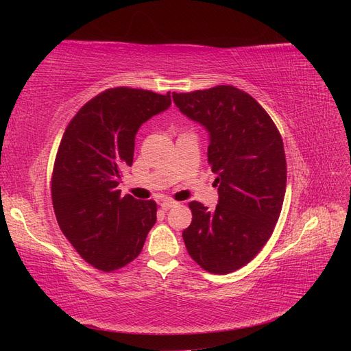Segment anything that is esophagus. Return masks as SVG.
Listing matches in <instances>:
<instances>
[{
  "mask_svg": "<svg viewBox=\"0 0 351 351\" xmlns=\"http://www.w3.org/2000/svg\"><path fill=\"white\" fill-rule=\"evenodd\" d=\"M177 205H178V202H176V200H173V199H165V200L161 202V208H162L164 210L171 209V208H174V206H177Z\"/></svg>",
  "mask_w": 351,
  "mask_h": 351,
  "instance_id": "1",
  "label": "esophagus"
}]
</instances>
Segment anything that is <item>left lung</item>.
<instances>
[{"instance_id":"obj_1","label":"left lung","mask_w":351,"mask_h":351,"mask_svg":"<svg viewBox=\"0 0 351 351\" xmlns=\"http://www.w3.org/2000/svg\"><path fill=\"white\" fill-rule=\"evenodd\" d=\"M173 99L209 132L208 162L219 195L215 210L190 202L184 244L205 271L234 272L261 252L280 218L287 186L282 137L258 101L230 84L173 92Z\"/></svg>"}]
</instances>
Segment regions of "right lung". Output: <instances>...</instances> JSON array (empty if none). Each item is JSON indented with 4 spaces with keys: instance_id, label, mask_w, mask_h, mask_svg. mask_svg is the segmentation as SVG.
<instances>
[{
    "instance_id": "add662e5",
    "label": "right lung",
    "mask_w": 351,
    "mask_h": 351,
    "mask_svg": "<svg viewBox=\"0 0 351 351\" xmlns=\"http://www.w3.org/2000/svg\"><path fill=\"white\" fill-rule=\"evenodd\" d=\"M171 105L169 92L110 88L73 117L60 142L51 196L62 234L93 268L117 271L139 256L156 222V202L121 196V169L133 164L134 136Z\"/></svg>"
}]
</instances>
